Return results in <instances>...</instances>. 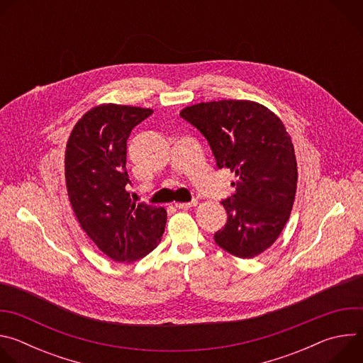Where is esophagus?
<instances>
[{
  "label": "esophagus",
  "instance_id": "esophagus-1",
  "mask_svg": "<svg viewBox=\"0 0 363 363\" xmlns=\"http://www.w3.org/2000/svg\"><path fill=\"white\" fill-rule=\"evenodd\" d=\"M196 203H198L196 201H191V202H177L175 206H177V208H179V210H189V208H192V206H195Z\"/></svg>",
  "mask_w": 363,
  "mask_h": 363
}]
</instances>
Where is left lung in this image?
<instances>
[{
  "label": "left lung",
  "mask_w": 363,
  "mask_h": 363,
  "mask_svg": "<svg viewBox=\"0 0 363 363\" xmlns=\"http://www.w3.org/2000/svg\"><path fill=\"white\" fill-rule=\"evenodd\" d=\"M179 115L208 140L217 167L237 177L216 242L240 258L262 254L289 221L297 189L294 146L283 122L260 103L231 99L196 103Z\"/></svg>",
  "instance_id": "obj_1"
}]
</instances>
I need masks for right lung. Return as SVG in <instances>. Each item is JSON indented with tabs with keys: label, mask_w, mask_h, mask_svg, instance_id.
I'll return each mask as SVG.
<instances>
[{
	"label": "right lung",
	"mask_w": 363,
	"mask_h": 363,
	"mask_svg": "<svg viewBox=\"0 0 363 363\" xmlns=\"http://www.w3.org/2000/svg\"><path fill=\"white\" fill-rule=\"evenodd\" d=\"M152 109L103 103L74 125L65 155L73 213L87 237L118 263H133L161 242L167 210L135 203L126 185V140Z\"/></svg>",
	"instance_id": "add662e5"
}]
</instances>
